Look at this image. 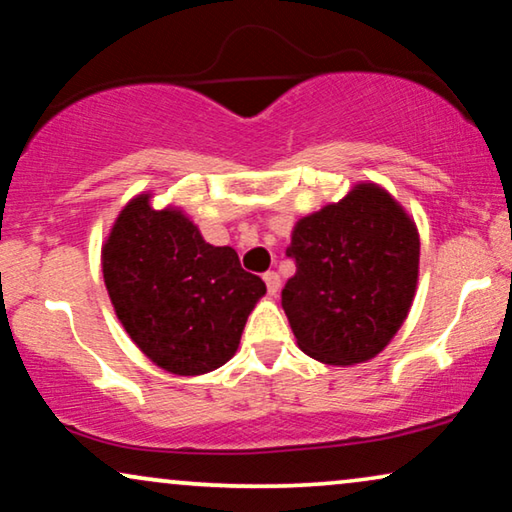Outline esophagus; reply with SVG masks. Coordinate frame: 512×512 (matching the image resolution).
I'll list each match as a JSON object with an SVG mask.
<instances>
[{"label":"esophagus","instance_id":"obj_1","mask_svg":"<svg viewBox=\"0 0 512 512\" xmlns=\"http://www.w3.org/2000/svg\"><path fill=\"white\" fill-rule=\"evenodd\" d=\"M264 283H267L269 295H276V292L281 290V276H278L276 271H267V274H264Z\"/></svg>","mask_w":512,"mask_h":512}]
</instances>
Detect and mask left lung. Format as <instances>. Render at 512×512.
Listing matches in <instances>:
<instances>
[{
  "mask_svg": "<svg viewBox=\"0 0 512 512\" xmlns=\"http://www.w3.org/2000/svg\"><path fill=\"white\" fill-rule=\"evenodd\" d=\"M285 252L297 271L281 304L299 349L327 365L365 363L384 351L419 278V234L403 206L372 182L356 185L299 220Z\"/></svg>",
  "mask_w": 512,
  "mask_h": 512,
  "instance_id": "1",
  "label": "left lung"
}]
</instances>
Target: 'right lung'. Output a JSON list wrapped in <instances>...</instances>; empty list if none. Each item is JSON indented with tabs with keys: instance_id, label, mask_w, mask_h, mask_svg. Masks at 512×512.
<instances>
[{
	"instance_id": "right-lung-1",
	"label": "right lung",
	"mask_w": 512,
	"mask_h": 512,
	"mask_svg": "<svg viewBox=\"0 0 512 512\" xmlns=\"http://www.w3.org/2000/svg\"><path fill=\"white\" fill-rule=\"evenodd\" d=\"M102 274L128 337L152 363L180 377L227 363L267 292L234 248L203 241L182 210H154L149 194L119 213L102 245Z\"/></svg>"
}]
</instances>
